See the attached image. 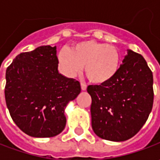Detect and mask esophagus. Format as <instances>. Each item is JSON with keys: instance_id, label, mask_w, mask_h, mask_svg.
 <instances>
[{"instance_id": "obj_1", "label": "esophagus", "mask_w": 160, "mask_h": 160, "mask_svg": "<svg viewBox=\"0 0 160 160\" xmlns=\"http://www.w3.org/2000/svg\"><path fill=\"white\" fill-rule=\"evenodd\" d=\"M81 89H82V91H85V90L87 89V85L85 83H81Z\"/></svg>"}]
</instances>
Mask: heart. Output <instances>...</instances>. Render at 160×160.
<instances>
[{
    "instance_id": "obj_1",
    "label": "heart",
    "mask_w": 160,
    "mask_h": 160,
    "mask_svg": "<svg viewBox=\"0 0 160 160\" xmlns=\"http://www.w3.org/2000/svg\"><path fill=\"white\" fill-rule=\"evenodd\" d=\"M58 62L66 75L74 77L83 67L84 74L91 83L103 84L117 74L120 64V54L117 48L104 42L83 41L63 49L58 53Z\"/></svg>"
}]
</instances>
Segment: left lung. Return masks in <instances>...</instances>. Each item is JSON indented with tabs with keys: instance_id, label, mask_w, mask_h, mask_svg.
<instances>
[{
	"instance_id": "8db88e82",
	"label": "left lung",
	"mask_w": 160,
	"mask_h": 160,
	"mask_svg": "<svg viewBox=\"0 0 160 160\" xmlns=\"http://www.w3.org/2000/svg\"><path fill=\"white\" fill-rule=\"evenodd\" d=\"M92 127L100 138L124 142L147 121L153 105V75L144 58L127 50L117 74L108 82L89 85Z\"/></svg>"
}]
</instances>
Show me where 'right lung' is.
I'll use <instances>...</instances> for the list:
<instances>
[{
    "mask_svg": "<svg viewBox=\"0 0 160 160\" xmlns=\"http://www.w3.org/2000/svg\"><path fill=\"white\" fill-rule=\"evenodd\" d=\"M57 48L37 47L16 57L6 70L5 100L11 118L32 137L64 130L65 108L81 92L80 83L58 70Z\"/></svg>",
    "mask_w": 160,
    "mask_h": 160,
    "instance_id": "right-lung-1",
    "label": "right lung"
}]
</instances>
